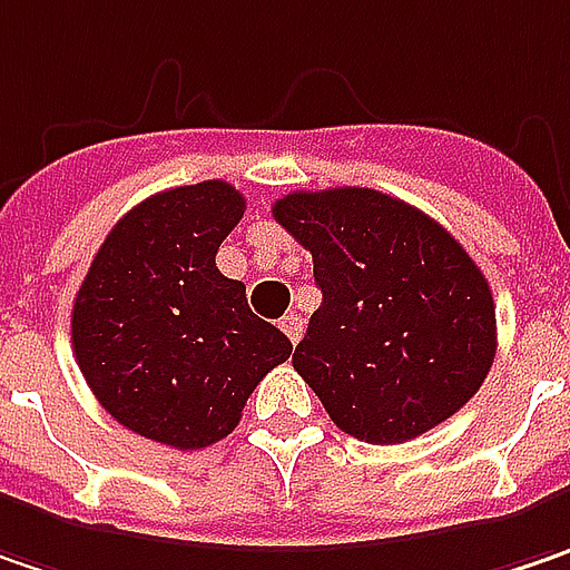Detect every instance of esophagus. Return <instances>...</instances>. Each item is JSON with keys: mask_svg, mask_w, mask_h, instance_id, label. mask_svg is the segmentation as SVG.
Returning a JSON list of instances; mask_svg holds the SVG:
<instances>
[{"mask_svg": "<svg viewBox=\"0 0 570 570\" xmlns=\"http://www.w3.org/2000/svg\"><path fill=\"white\" fill-rule=\"evenodd\" d=\"M281 328H284V334L293 344H299V337H303V318L299 315H284Z\"/></svg>", "mask_w": 570, "mask_h": 570, "instance_id": "1", "label": "esophagus"}]
</instances>
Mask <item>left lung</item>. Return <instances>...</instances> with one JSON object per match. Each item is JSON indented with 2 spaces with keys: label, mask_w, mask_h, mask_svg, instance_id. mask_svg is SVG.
<instances>
[{
  "label": "left lung",
  "mask_w": 570,
  "mask_h": 570,
  "mask_svg": "<svg viewBox=\"0 0 570 570\" xmlns=\"http://www.w3.org/2000/svg\"><path fill=\"white\" fill-rule=\"evenodd\" d=\"M274 219L312 252L322 306L293 370L366 443H405L453 417L498 354L491 286L428 213L370 187L296 190Z\"/></svg>",
  "instance_id": "8db88e82"
}]
</instances>
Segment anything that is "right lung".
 <instances>
[{
  "label": "right lung",
  "mask_w": 570,
  "mask_h": 570,
  "mask_svg": "<svg viewBox=\"0 0 570 570\" xmlns=\"http://www.w3.org/2000/svg\"><path fill=\"white\" fill-rule=\"evenodd\" d=\"M245 197L226 181L171 187L117 219L72 306V354L127 431L200 450L236 431L293 344L216 267Z\"/></svg>",
  "instance_id": "right-lung-1"
}]
</instances>
